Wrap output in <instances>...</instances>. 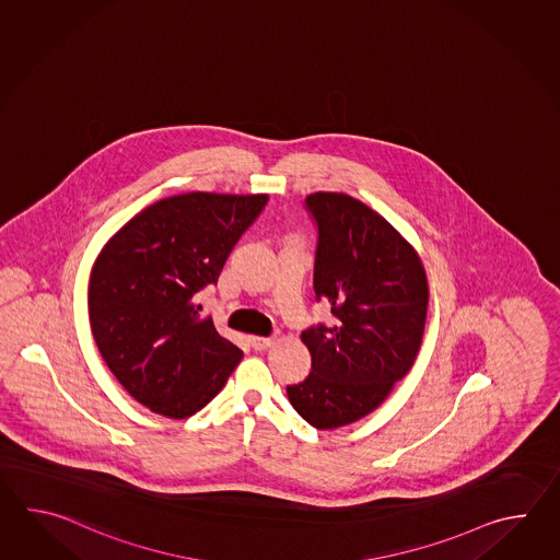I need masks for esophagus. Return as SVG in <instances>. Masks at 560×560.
I'll return each instance as SVG.
<instances>
[{
    "label": "esophagus",
    "instance_id": "esophagus-1",
    "mask_svg": "<svg viewBox=\"0 0 560 560\" xmlns=\"http://www.w3.org/2000/svg\"><path fill=\"white\" fill-rule=\"evenodd\" d=\"M250 345L254 350H266L275 345L272 336H250Z\"/></svg>",
    "mask_w": 560,
    "mask_h": 560
}]
</instances>
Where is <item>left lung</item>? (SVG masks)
<instances>
[{
	"mask_svg": "<svg viewBox=\"0 0 560 560\" xmlns=\"http://www.w3.org/2000/svg\"><path fill=\"white\" fill-rule=\"evenodd\" d=\"M306 208L318 226L314 292L332 306L334 322L302 332L312 372L285 393L308 424L330 430L370 415L408 374L429 282L417 250L366 203L316 191Z\"/></svg>",
	"mask_w": 560,
	"mask_h": 560,
	"instance_id": "1",
	"label": "left lung"
}]
</instances>
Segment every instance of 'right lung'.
I'll list each match as a JSON object with an SVG mask.
<instances>
[{
    "instance_id": "1",
    "label": "right lung",
    "mask_w": 560,
    "mask_h": 560,
    "mask_svg": "<svg viewBox=\"0 0 560 560\" xmlns=\"http://www.w3.org/2000/svg\"><path fill=\"white\" fill-rule=\"evenodd\" d=\"M266 194L190 191L148 206L100 252L88 285L95 345L119 384L155 415L188 418L222 390L242 350L200 318Z\"/></svg>"
}]
</instances>
